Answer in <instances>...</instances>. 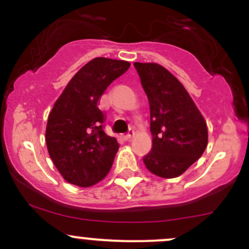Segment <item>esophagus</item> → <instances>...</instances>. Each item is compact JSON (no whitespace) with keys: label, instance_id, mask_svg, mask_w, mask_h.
Listing matches in <instances>:
<instances>
[{"label":"esophagus","instance_id":"1","mask_svg":"<svg viewBox=\"0 0 249 249\" xmlns=\"http://www.w3.org/2000/svg\"><path fill=\"white\" fill-rule=\"evenodd\" d=\"M134 136H135V131L132 129H130V131L127 132V134L124 136V140L129 141V140H131Z\"/></svg>","mask_w":249,"mask_h":249}]
</instances>
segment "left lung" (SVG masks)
<instances>
[{"mask_svg": "<svg viewBox=\"0 0 249 249\" xmlns=\"http://www.w3.org/2000/svg\"><path fill=\"white\" fill-rule=\"evenodd\" d=\"M149 101L152 150L143 158L145 167L161 178L182 175L203 154L207 125L182 83L154 62H135Z\"/></svg>", "mask_w": 249, "mask_h": 249, "instance_id": "obj_1", "label": "left lung"}]
</instances>
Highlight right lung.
<instances>
[{"instance_id":"right-lung-1","label":"right lung","mask_w":249,"mask_h":249,"mask_svg":"<svg viewBox=\"0 0 249 249\" xmlns=\"http://www.w3.org/2000/svg\"><path fill=\"white\" fill-rule=\"evenodd\" d=\"M129 67L124 60L95 57L70 80L49 113L48 153L71 184L91 187L112 167L119 144L104 131L105 114L97 105L107 87Z\"/></svg>"}]
</instances>
